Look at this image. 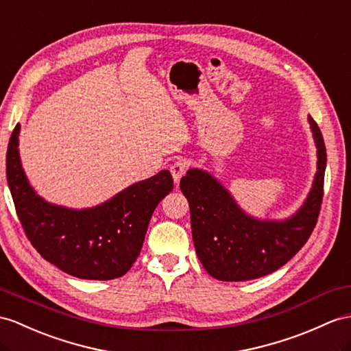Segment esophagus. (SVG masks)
<instances>
[{
    "label": "esophagus",
    "mask_w": 351,
    "mask_h": 351,
    "mask_svg": "<svg viewBox=\"0 0 351 351\" xmlns=\"http://www.w3.org/2000/svg\"><path fill=\"white\" fill-rule=\"evenodd\" d=\"M187 167H189V164H187L186 159H177L176 162H173V164H171L169 171H171V174H173V178H174L176 183L180 180L182 176L186 173Z\"/></svg>",
    "instance_id": "34e87169"
}]
</instances>
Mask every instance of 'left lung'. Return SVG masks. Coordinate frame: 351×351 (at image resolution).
I'll list each match as a JSON object with an SVG mask.
<instances>
[{
	"mask_svg": "<svg viewBox=\"0 0 351 351\" xmlns=\"http://www.w3.org/2000/svg\"><path fill=\"white\" fill-rule=\"evenodd\" d=\"M308 122L317 147V173L302 207L289 219L259 220L249 216L207 171L193 168L182 177L180 189L189 201L195 250L211 277L245 281L268 276L308 241L320 213L326 169L320 128L311 116Z\"/></svg>",
	"mask_w": 351,
	"mask_h": 351,
	"instance_id": "obj_1",
	"label": "left lung"
}]
</instances>
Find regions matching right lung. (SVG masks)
Wrapping results in <instances>:
<instances>
[{"instance_id":"obj_1","label":"right lung","mask_w":351,"mask_h":351,"mask_svg":"<svg viewBox=\"0 0 351 351\" xmlns=\"http://www.w3.org/2000/svg\"><path fill=\"white\" fill-rule=\"evenodd\" d=\"M18 123L8 141L7 183L31 244L47 262L84 280L125 276L138 258L158 204L173 191L168 169L134 183L97 207L74 210L50 204L32 189L19 156Z\"/></svg>"}]
</instances>
